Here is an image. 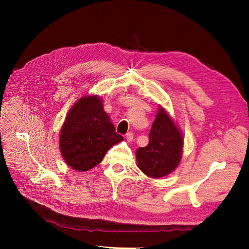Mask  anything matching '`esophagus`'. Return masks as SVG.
Returning a JSON list of instances; mask_svg holds the SVG:
<instances>
[{
	"mask_svg": "<svg viewBox=\"0 0 249 249\" xmlns=\"http://www.w3.org/2000/svg\"><path fill=\"white\" fill-rule=\"evenodd\" d=\"M133 138H134V134H133L132 132H128V133L126 134V140H127L128 142H132V141H133Z\"/></svg>",
	"mask_w": 249,
	"mask_h": 249,
	"instance_id": "34e87169",
	"label": "esophagus"
}]
</instances>
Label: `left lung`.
Segmentation results:
<instances>
[{"label":"left lung","instance_id":"1","mask_svg":"<svg viewBox=\"0 0 249 249\" xmlns=\"http://www.w3.org/2000/svg\"><path fill=\"white\" fill-rule=\"evenodd\" d=\"M182 145V136L178 127L160 108L150 130L148 145L136 151L138 167L154 178L171 174L179 163Z\"/></svg>","mask_w":249,"mask_h":249}]
</instances>
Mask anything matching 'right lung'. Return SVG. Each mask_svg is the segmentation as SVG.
I'll use <instances>...</instances> for the list:
<instances>
[{"instance_id":"add662e5","label":"right lung","mask_w":249,"mask_h":249,"mask_svg":"<svg viewBox=\"0 0 249 249\" xmlns=\"http://www.w3.org/2000/svg\"><path fill=\"white\" fill-rule=\"evenodd\" d=\"M123 140L104 111L98 96L78 100L61 128L60 152L71 168L85 172L99 164L106 152Z\"/></svg>"}]
</instances>
